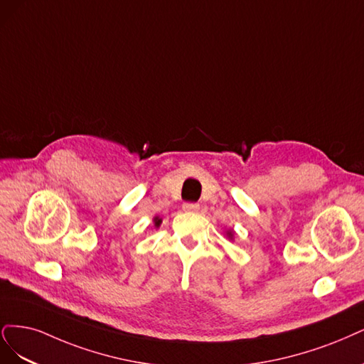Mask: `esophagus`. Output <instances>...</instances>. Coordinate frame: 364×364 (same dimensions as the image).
Wrapping results in <instances>:
<instances>
[{"mask_svg": "<svg viewBox=\"0 0 364 364\" xmlns=\"http://www.w3.org/2000/svg\"><path fill=\"white\" fill-rule=\"evenodd\" d=\"M183 210L184 212H198L199 210V205L198 204H195V203H186V204H183Z\"/></svg>", "mask_w": 364, "mask_h": 364, "instance_id": "1", "label": "esophagus"}]
</instances>
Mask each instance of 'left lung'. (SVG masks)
I'll return each instance as SVG.
<instances>
[{"label":"left lung","mask_w":364,"mask_h":364,"mask_svg":"<svg viewBox=\"0 0 364 364\" xmlns=\"http://www.w3.org/2000/svg\"><path fill=\"white\" fill-rule=\"evenodd\" d=\"M232 234H234L232 230H228V231H227V237H228V239H232Z\"/></svg>","instance_id":"8db88e82"}]
</instances>
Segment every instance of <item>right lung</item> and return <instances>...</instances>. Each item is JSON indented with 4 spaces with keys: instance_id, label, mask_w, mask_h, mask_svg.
Instances as JSON below:
<instances>
[{
    "instance_id": "right-lung-1",
    "label": "right lung",
    "mask_w": 364,
    "mask_h": 364,
    "mask_svg": "<svg viewBox=\"0 0 364 364\" xmlns=\"http://www.w3.org/2000/svg\"><path fill=\"white\" fill-rule=\"evenodd\" d=\"M160 224H161V219L160 218H154V225L160 227Z\"/></svg>"
}]
</instances>
